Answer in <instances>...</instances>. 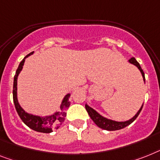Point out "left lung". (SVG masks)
I'll use <instances>...</instances> for the list:
<instances>
[{
  "label": "left lung",
  "instance_id": "obj_1",
  "mask_svg": "<svg viewBox=\"0 0 160 160\" xmlns=\"http://www.w3.org/2000/svg\"><path fill=\"white\" fill-rule=\"evenodd\" d=\"M128 62L130 64L135 65L138 69L140 70L141 73L142 75V78H143L144 82H146V79H145V73H144L143 70H142V67L140 65V64L137 61V59L134 57L131 58L128 60ZM86 109L88 111V114L91 117L93 122L96 123L99 128L104 129V130L107 131H116V130H120V129L124 128L125 127L130 125L132 122L137 118V116L139 115V113H141L142 109V107H143V104H142V107L140 108V109L137 111V113H136L135 115L133 116L132 118H130L129 120H127V121H123V122H118V121H114V120L109 119V118H107L104 116L101 115L100 113L97 111H96L94 109H92V107H90L88 104H86L85 105Z\"/></svg>",
  "mask_w": 160,
  "mask_h": 160
}]
</instances>
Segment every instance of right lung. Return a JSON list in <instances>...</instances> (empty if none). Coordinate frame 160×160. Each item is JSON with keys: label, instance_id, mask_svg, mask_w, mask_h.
I'll return each instance as SVG.
<instances>
[{"label": "right lung", "instance_id": "1", "mask_svg": "<svg viewBox=\"0 0 160 160\" xmlns=\"http://www.w3.org/2000/svg\"><path fill=\"white\" fill-rule=\"evenodd\" d=\"M33 54V51L30 54L27 55L23 59V60L19 63L18 68H17L15 75L14 78V86H13V100H14V104L16 109V111L18 113V116L20 117L25 124L28 128H30L32 130L38 132L43 133H50L53 132L54 129H58L59 126L63 123V122L65 119L66 117V110L68 109L70 105V101H69V97L71 95H65L62 101L61 104L59 105V111H55V113L50 115L40 116L34 115L32 113H29L26 112L24 109L21 107L18 101V96H17V81H18V76L20 73V72L23 69V64H24L25 59L30 56Z\"/></svg>", "mask_w": 160, "mask_h": 160}]
</instances>
